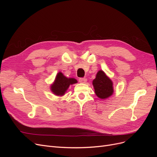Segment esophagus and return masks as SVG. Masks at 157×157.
<instances>
[{
  "label": "esophagus",
  "instance_id": "34e87169",
  "mask_svg": "<svg viewBox=\"0 0 157 157\" xmlns=\"http://www.w3.org/2000/svg\"><path fill=\"white\" fill-rule=\"evenodd\" d=\"M87 81L86 78H80L79 79V82L80 83H86Z\"/></svg>",
  "mask_w": 157,
  "mask_h": 157
}]
</instances>
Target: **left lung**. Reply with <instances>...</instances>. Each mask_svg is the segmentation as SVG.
<instances>
[{"label":"left lung","mask_w":157,"mask_h":157,"mask_svg":"<svg viewBox=\"0 0 157 157\" xmlns=\"http://www.w3.org/2000/svg\"><path fill=\"white\" fill-rule=\"evenodd\" d=\"M92 84L96 96L101 99L111 96L114 92L113 83L103 71L99 70L96 74Z\"/></svg>","instance_id":"8db88e82"}]
</instances>
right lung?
Here are the masks:
<instances>
[{
    "mask_svg": "<svg viewBox=\"0 0 157 157\" xmlns=\"http://www.w3.org/2000/svg\"><path fill=\"white\" fill-rule=\"evenodd\" d=\"M78 81L74 78H68L61 73L56 75L54 82L51 84L52 92L57 96H63L67 92L70 85L77 83Z\"/></svg>",
    "mask_w": 157,
    "mask_h": 157,
    "instance_id": "obj_1",
    "label": "right lung"
}]
</instances>
